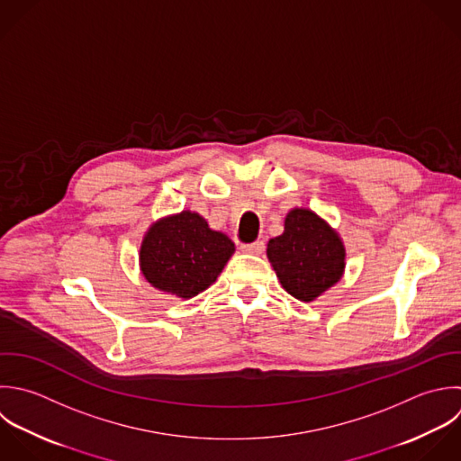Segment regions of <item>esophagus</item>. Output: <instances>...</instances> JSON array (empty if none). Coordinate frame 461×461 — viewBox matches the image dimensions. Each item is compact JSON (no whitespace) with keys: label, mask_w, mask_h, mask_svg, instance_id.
Instances as JSON below:
<instances>
[{"label":"esophagus","mask_w":461,"mask_h":461,"mask_svg":"<svg viewBox=\"0 0 461 461\" xmlns=\"http://www.w3.org/2000/svg\"><path fill=\"white\" fill-rule=\"evenodd\" d=\"M240 249L244 253H251V255H262L266 246H264V240H255V242H249V244H242Z\"/></svg>","instance_id":"obj_1"}]
</instances>
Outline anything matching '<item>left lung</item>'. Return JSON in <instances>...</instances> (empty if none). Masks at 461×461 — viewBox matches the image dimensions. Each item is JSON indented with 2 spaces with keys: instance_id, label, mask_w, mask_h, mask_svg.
Segmentation results:
<instances>
[{
  "instance_id": "1",
  "label": "left lung",
  "mask_w": 461,
  "mask_h": 461,
  "mask_svg": "<svg viewBox=\"0 0 461 461\" xmlns=\"http://www.w3.org/2000/svg\"><path fill=\"white\" fill-rule=\"evenodd\" d=\"M267 258L284 289L302 302L318 298L345 269V248L338 233L303 208L289 212L285 231L267 244Z\"/></svg>"
}]
</instances>
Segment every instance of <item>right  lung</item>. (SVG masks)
<instances>
[{
	"label": "right lung",
	"instance_id": "add662e5",
	"mask_svg": "<svg viewBox=\"0 0 461 461\" xmlns=\"http://www.w3.org/2000/svg\"><path fill=\"white\" fill-rule=\"evenodd\" d=\"M233 251V242L224 233L210 230L201 215L181 212L149 230L140 264L156 289L192 298L217 280Z\"/></svg>",
	"mask_w": 461,
	"mask_h": 461
}]
</instances>
